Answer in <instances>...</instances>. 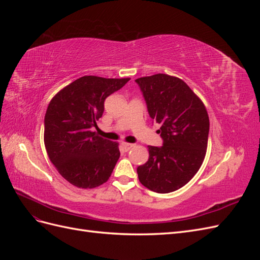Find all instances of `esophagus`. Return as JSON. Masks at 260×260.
Here are the masks:
<instances>
[{
  "mask_svg": "<svg viewBox=\"0 0 260 260\" xmlns=\"http://www.w3.org/2000/svg\"><path fill=\"white\" fill-rule=\"evenodd\" d=\"M121 146H122V148H123V151L128 152L129 149L133 146V144H131V143H127V142H123V143H121Z\"/></svg>",
  "mask_w": 260,
  "mask_h": 260,
  "instance_id": "obj_1",
  "label": "esophagus"
}]
</instances>
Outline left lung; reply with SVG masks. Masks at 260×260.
<instances>
[{
    "instance_id": "8db88e82",
    "label": "left lung",
    "mask_w": 260,
    "mask_h": 260,
    "mask_svg": "<svg viewBox=\"0 0 260 260\" xmlns=\"http://www.w3.org/2000/svg\"><path fill=\"white\" fill-rule=\"evenodd\" d=\"M148 114L160 124L161 147L148 145V160L138 167L140 182L156 193L184 186L205 159L209 117L203 101L182 79L166 74L138 78Z\"/></svg>"
}]
</instances>
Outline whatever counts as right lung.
Wrapping results in <instances>:
<instances>
[{
	"label": "right lung",
	"instance_id": "add662e5",
	"mask_svg": "<svg viewBox=\"0 0 260 260\" xmlns=\"http://www.w3.org/2000/svg\"><path fill=\"white\" fill-rule=\"evenodd\" d=\"M130 78L83 76L58 91L46 109L44 145L51 162L70 184L94 188L105 183L119 159V143L91 130L104 101Z\"/></svg>",
	"mask_w": 260,
	"mask_h": 260
}]
</instances>
